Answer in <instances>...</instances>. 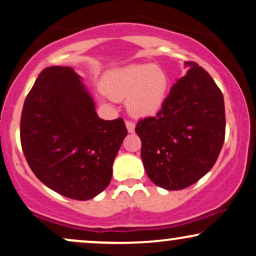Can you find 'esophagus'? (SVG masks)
Listing matches in <instances>:
<instances>
[{"label":"esophagus","mask_w":256,"mask_h":256,"mask_svg":"<svg viewBox=\"0 0 256 256\" xmlns=\"http://www.w3.org/2000/svg\"><path fill=\"white\" fill-rule=\"evenodd\" d=\"M126 127H127L129 132H135V124L132 121H126Z\"/></svg>","instance_id":"1"}]
</instances>
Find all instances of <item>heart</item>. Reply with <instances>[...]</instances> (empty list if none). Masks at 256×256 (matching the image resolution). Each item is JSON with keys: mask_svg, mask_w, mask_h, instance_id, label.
I'll use <instances>...</instances> for the list:
<instances>
[{"mask_svg": "<svg viewBox=\"0 0 256 256\" xmlns=\"http://www.w3.org/2000/svg\"><path fill=\"white\" fill-rule=\"evenodd\" d=\"M104 98L127 99L135 118H149L162 110L169 92V76L155 64H130L108 72L102 79Z\"/></svg>", "mask_w": 256, "mask_h": 256, "instance_id": "heart-1", "label": "heart"}]
</instances>
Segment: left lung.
<instances>
[{
    "label": "left lung",
    "mask_w": 256,
    "mask_h": 256,
    "mask_svg": "<svg viewBox=\"0 0 256 256\" xmlns=\"http://www.w3.org/2000/svg\"><path fill=\"white\" fill-rule=\"evenodd\" d=\"M171 87L156 116L138 120L146 172L157 186L182 190L211 170L225 140V104L211 76L194 62Z\"/></svg>",
    "instance_id": "8db88e82"
}]
</instances>
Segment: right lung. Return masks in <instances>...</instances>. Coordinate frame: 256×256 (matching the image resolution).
Masks as SVG:
<instances>
[{
    "mask_svg": "<svg viewBox=\"0 0 256 256\" xmlns=\"http://www.w3.org/2000/svg\"><path fill=\"white\" fill-rule=\"evenodd\" d=\"M127 132L121 118L98 116L82 78L68 66L43 70L24 101V156L38 180L64 197L88 200L108 186Z\"/></svg>",
    "mask_w": 256,
    "mask_h": 256,
    "instance_id": "obj_1",
    "label": "right lung"
}]
</instances>
